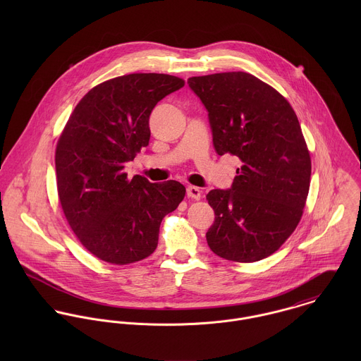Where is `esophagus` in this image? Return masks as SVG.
Segmentation results:
<instances>
[{
  "label": "esophagus",
  "mask_w": 361,
  "mask_h": 361,
  "mask_svg": "<svg viewBox=\"0 0 361 361\" xmlns=\"http://www.w3.org/2000/svg\"><path fill=\"white\" fill-rule=\"evenodd\" d=\"M186 193H188V197L195 199V200H200V197H202V192H200V189L196 188V186H189Z\"/></svg>",
  "instance_id": "obj_1"
}]
</instances>
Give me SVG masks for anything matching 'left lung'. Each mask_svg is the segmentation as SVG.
<instances>
[{"label": "left lung", "mask_w": 361, "mask_h": 361, "mask_svg": "<svg viewBox=\"0 0 361 361\" xmlns=\"http://www.w3.org/2000/svg\"><path fill=\"white\" fill-rule=\"evenodd\" d=\"M218 155L240 159L232 188L207 195L215 221L206 233L219 257L255 262L296 229L309 195L311 159L299 119L274 87L246 72L193 76Z\"/></svg>", "instance_id": "obj_1"}]
</instances>
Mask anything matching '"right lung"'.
<instances>
[{
  "mask_svg": "<svg viewBox=\"0 0 361 361\" xmlns=\"http://www.w3.org/2000/svg\"><path fill=\"white\" fill-rule=\"evenodd\" d=\"M185 86L164 73H130L93 87L75 106L55 150L59 203L80 243L96 257L125 265L149 257L162 218L186 189L176 180L128 179L125 164L149 146L158 102Z\"/></svg>",
  "mask_w": 361,
  "mask_h": 361,
  "instance_id": "1",
  "label": "right lung"
}]
</instances>
